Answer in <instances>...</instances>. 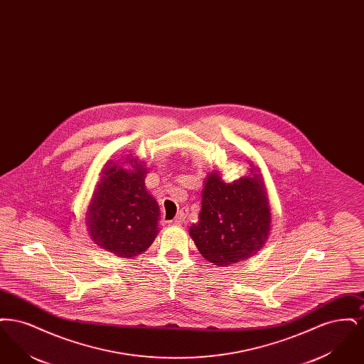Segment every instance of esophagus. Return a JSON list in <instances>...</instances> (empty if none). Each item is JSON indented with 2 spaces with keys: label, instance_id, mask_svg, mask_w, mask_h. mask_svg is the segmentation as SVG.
I'll return each mask as SVG.
<instances>
[{
  "label": "esophagus",
  "instance_id": "obj_1",
  "mask_svg": "<svg viewBox=\"0 0 364 364\" xmlns=\"http://www.w3.org/2000/svg\"><path fill=\"white\" fill-rule=\"evenodd\" d=\"M186 218H187V214L184 211H181L180 214H177V217L173 220V224L176 225H181L186 223Z\"/></svg>",
  "mask_w": 364,
  "mask_h": 364
}]
</instances>
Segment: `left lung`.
<instances>
[{
    "label": "left lung",
    "instance_id": "8db88e82",
    "mask_svg": "<svg viewBox=\"0 0 364 364\" xmlns=\"http://www.w3.org/2000/svg\"><path fill=\"white\" fill-rule=\"evenodd\" d=\"M270 223L266 187L252 164L250 176L229 184L217 172L208 174L199 221L191 225L190 236L210 263L228 267L259 251L269 237Z\"/></svg>",
    "mask_w": 364,
    "mask_h": 364
}]
</instances>
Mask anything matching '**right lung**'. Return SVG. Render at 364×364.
Listing matches in <instances>:
<instances>
[{
  "mask_svg": "<svg viewBox=\"0 0 364 364\" xmlns=\"http://www.w3.org/2000/svg\"><path fill=\"white\" fill-rule=\"evenodd\" d=\"M131 169L109 161L92 193L86 224L91 240L119 258L146 251L158 235L161 215L156 199L147 192V169L128 158Z\"/></svg>",
  "mask_w": 364,
  "mask_h": 364,
  "instance_id": "obj_1",
  "label": "right lung"
}]
</instances>
